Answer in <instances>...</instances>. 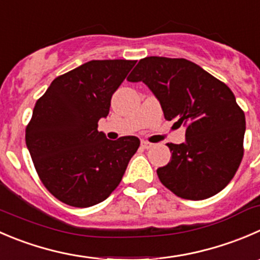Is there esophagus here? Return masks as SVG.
<instances>
[{
	"label": "esophagus",
	"instance_id": "esophagus-1",
	"mask_svg": "<svg viewBox=\"0 0 260 260\" xmlns=\"http://www.w3.org/2000/svg\"><path fill=\"white\" fill-rule=\"evenodd\" d=\"M141 146H142L143 148H145V150H148V148H151L153 146V143H151V142H147V141H142V142H141Z\"/></svg>",
	"mask_w": 260,
	"mask_h": 260
}]
</instances>
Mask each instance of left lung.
Returning a JSON list of instances; mask_svg holds the SVG:
<instances>
[{
  "instance_id": "obj_1",
  "label": "left lung",
  "mask_w": 260,
  "mask_h": 260,
  "mask_svg": "<svg viewBox=\"0 0 260 260\" xmlns=\"http://www.w3.org/2000/svg\"><path fill=\"white\" fill-rule=\"evenodd\" d=\"M129 82L142 81L160 102L164 117L185 129V142L168 143L171 158L157 169L161 183L184 200L222 190L244 155L245 114L223 82L184 58L146 57Z\"/></svg>"
}]
</instances>
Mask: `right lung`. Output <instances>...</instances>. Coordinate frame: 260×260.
<instances>
[{
    "mask_svg": "<svg viewBox=\"0 0 260 260\" xmlns=\"http://www.w3.org/2000/svg\"><path fill=\"white\" fill-rule=\"evenodd\" d=\"M137 60H90L58 76L40 98L25 141L45 188L72 207L103 202L140 147L135 136L108 140L98 122Z\"/></svg>",
    "mask_w": 260,
    "mask_h": 260,
    "instance_id": "add662e5",
    "label": "right lung"
}]
</instances>
